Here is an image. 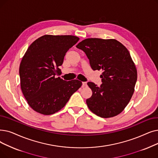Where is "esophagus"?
Listing matches in <instances>:
<instances>
[{"instance_id":"obj_1","label":"esophagus","mask_w":158,"mask_h":158,"mask_svg":"<svg viewBox=\"0 0 158 158\" xmlns=\"http://www.w3.org/2000/svg\"><path fill=\"white\" fill-rule=\"evenodd\" d=\"M87 85L86 82H83V86H86Z\"/></svg>"}]
</instances>
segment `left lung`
<instances>
[{
	"label": "left lung",
	"instance_id": "obj_1",
	"mask_svg": "<svg viewBox=\"0 0 158 158\" xmlns=\"http://www.w3.org/2000/svg\"><path fill=\"white\" fill-rule=\"evenodd\" d=\"M76 47L86 53L93 70L102 71L101 86L87 83L92 90L86 99L89 109L104 118L118 115L131 99L137 81V70L130 52L115 39H86Z\"/></svg>",
	"mask_w": 158,
	"mask_h": 158
}]
</instances>
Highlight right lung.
Segmentation results:
<instances>
[{
    "label": "right lung",
    "mask_w": 158,
    "mask_h": 158,
    "mask_svg": "<svg viewBox=\"0 0 158 158\" xmlns=\"http://www.w3.org/2000/svg\"><path fill=\"white\" fill-rule=\"evenodd\" d=\"M79 39L73 35H45L29 46L19 68L20 87L31 108L51 115L62 109L82 82L56 77L66 53Z\"/></svg>",
    "instance_id": "1"
}]
</instances>
